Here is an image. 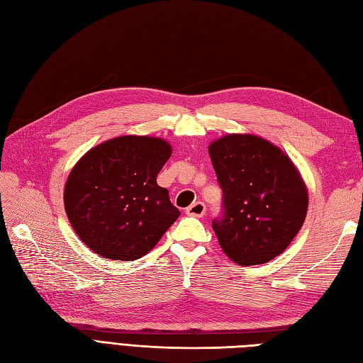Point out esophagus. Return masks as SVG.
<instances>
[{"mask_svg": "<svg viewBox=\"0 0 363 363\" xmlns=\"http://www.w3.org/2000/svg\"><path fill=\"white\" fill-rule=\"evenodd\" d=\"M204 213H206V206L201 201H196V203L191 204L188 208H186V215H189V216L201 218Z\"/></svg>", "mask_w": 363, "mask_h": 363, "instance_id": "obj_1", "label": "esophagus"}]
</instances>
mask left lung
I'll return each instance as SVG.
<instances>
[{
    "instance_id": "8db88e82",
    "label": "left lung",
    "mask_w": 363,
    "mask_h": 363,
    "mask_svg": "<svg viewBox=\"0 0 363 363\" xmlns=\"http://www.w3.org/2000/svg\"><path fill=\"white\" fill-rule=\"evenodd\" d=\"M223 189L212 228L239 265H260L288 248L307 213V189L284 152L255 135H227L208 145Z\"/></svg>"
}]
</instances>
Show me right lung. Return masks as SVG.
Segmentation results:
<instances>
[{"label": "right lung", "mask_w": 363, "mask_h": 363, "mask_svg": "<svg viewBox=\"0 0 363 363\" xmlns=\"http://www.w3.org/2000/svg\"><path fill=\"white\" fill-rule=\"evenodd\" d=\"M171 157L160 138L119 136L77 162L65 184V211L83 242L112 260H136L155 248L180 211L156 179Z\"/></svg>", "instance_id": "1"}]
</instances>
